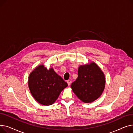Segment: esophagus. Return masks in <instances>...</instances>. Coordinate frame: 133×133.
<instances>
[{"instance_id":"34e87169","label":"esophagus","mask_w":133,"mask_h":133,"mask_svg":"<svg viewBox=\"0 0 133 133\" xmlns=\"http://www.w3.org/2000/svg\"><path fill=\"white\" fill-rule=\"evenodd\" d=\"M67 84H68V86H70V85H71V82H72V81H71V80H68V81H67Z\"/></svg>"}]
</instances>
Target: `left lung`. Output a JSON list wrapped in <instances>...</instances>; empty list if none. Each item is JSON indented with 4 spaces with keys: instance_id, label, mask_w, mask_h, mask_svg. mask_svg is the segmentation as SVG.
<instances>
[{
    "instance_id": "left-lung-1",
    "label": "left lung",
    "mask_w": 133,
    "mask_h": 133,
    "mask_svg": "<svg viewBox=\"0 0 133 133\" xmlns=\"http://www.w3.org/2000/svg\"><path fill=\"white\" fill-rule=\"evenodd\" d=\"M78 78L71 87L78 98L85 103L94 101L101 95L106 85L103 72L94 62L81 65Z\"/></svg>"
}]
</instances>
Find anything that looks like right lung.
I'll list each match as a JSON object with an SVG mask.
<instances>
[{
	"instance_id": "right-lung-1",
	"label": "right lung",
	"mask_w": 133,
	"mask_h": 133,
	"mask_svg": "<svg viewBox=\"0 0 133 133\" xmlns=\"http://www.w3.org/2000/svg\"><path fill=\"white\" fill-rule=\"evenodd\" d=\"M30 92L38 103L50 106L55 102L67 83L52 67L47 69L40 65L30 73L28 79Z\"/></svg>"
}]
</instances>
